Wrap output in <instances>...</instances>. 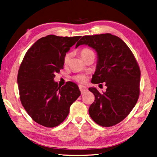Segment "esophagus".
<instances>
[{"mask_svg": "<svg viewBox=\"0 0 157 157\" xmlns=\"http://www.w3.org/2000/svg\"><path fill=\"white\" fill-rule=\"evenodd\" d=\"M79 87V89L80 90V92H81V93H84L85 92H86L88 89H87V87H86L85 86H83V85H79L78 86Z\"/></svg>", "mask_w": 157, "mask_h": 157, "instance_id": "esophagus-1", "label": "esophagus"}]
</instances>
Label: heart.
Returning a JSON list of instances; mask_svg holds the SVG:
<instances>
[{
	"label": "heart",
	"instance_id": "obj_1",
	"mask_svg": "<svg viewBox=\"0 0 157 157\" xmlns=\"http://www.w3.org/2000/svg\"><path fill=\"white\" fill-rule=\"evenodd\" d=\"M93 53H94L93 51L90 49H88V48H83L82 50H80V55H81L82 58L83 59H84L86 57H87L90 54H93ZM69 58H70L69 54H67L65 56V57H64V63L65 64H67L69 62ZM74 79L79 82L84 83L86 81L87 77L84 74H79V75H76L75 77H74Z\"/></svg>",
	"mask_w": 157,
	"mask_h": 157
}]
</instances>
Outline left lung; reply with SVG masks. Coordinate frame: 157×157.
Instances as JSON below:
<instances>
[{
  "mask_svg": "<svg viewBox=\"0 0 157 157\" xmlns=\"http://www.w3.org/2000/svg\"><path fill=\"white\" fill-rule=\"evenodd\" d=\"M88 45L97 52L96 69L92 82H105V92L89 88L95 100L89 108L92 120L101 126L119 123L134 107L140 95V69L125 42L110 33L83 36L76 44Z\"/></svg>",
  "mask_w": 157,
  "mask_h": 157,
  "instance_id": "8db88e82",
  "label": "left lung"
}]
</instances>
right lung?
Returning a JSON list of instances; mask_svg holds the SVG:
<instances>
[{"label": "right lung", "instance_id": "1", "mask_svg": "<svg viewBox=\"0 0 157 157\" xmlns=\"http://www.w3.org/2000/svg\"><path fill=\"white\" fill-rule=\"evenodd\" d=\"M80 37L49 35L26 52L18 71V88L22 105L38 124L48 128L58 126L80 96L75 83L67 82L59 86L54 77L63 68L66 53Z\"/></svg>", "mask_w": 157, "mask_h": 157}]
</instances>
